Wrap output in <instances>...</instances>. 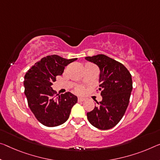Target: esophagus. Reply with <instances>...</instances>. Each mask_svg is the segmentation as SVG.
Instances as JSON below:
<instances>
[{
	"mask_svg": "<svg viewBox=\"0 0 160 160\" xmlns=\"http://www.w3.org/2000/svg\"><path fill=\"white\" fill-rule=\"evenodd\" d=\"M85 100V98H78V101L79 102H84V101Z\"/></svg>",
	"mask_w": 160,
	"mask_h": 160,
	"instance_id": "1",
	"label": "esophagus"
}]
</instances>
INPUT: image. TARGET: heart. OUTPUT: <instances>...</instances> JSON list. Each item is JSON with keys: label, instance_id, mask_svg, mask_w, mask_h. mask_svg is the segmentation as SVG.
<instances>
[{"label": "heart", "instance_id": "b5f03b06", "mask_svg": "<svg viewBox=\"0 0 160 160\" xmlns=\"http://www.w3.org/2000/svg\"><path fill=\"white\" fill-rule=\"evenodd\" d=\"M75 92L78 94V95H82L85 92V88L82 85H78L75 88Z\"/></svg>", "mask_w": 160, "mask_h": 160}]
</instances>
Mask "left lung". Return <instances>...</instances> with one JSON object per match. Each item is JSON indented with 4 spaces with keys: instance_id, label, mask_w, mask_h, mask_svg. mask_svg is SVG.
Masks as SVG:
<instances>
[{
    "instance_id": "obj_1",
    "label": "left lung",
    "mask_w": 160,
    "mask_h": 160,
    "mask_svg": "<svg viewBox=\"0 0 160 160\" xmlns=\"http://www.w3.org/2000/svg\"><path fill=\"white\" fill-rule=\"evenodd\" d=\"M100 68V90L102 100L87 113L91 125L100 130H109L121 120L130 102L132 80L129 70L105 55L86 57Z\"/></svg>"
}]
</instances>
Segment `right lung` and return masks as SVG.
Segmentation results:
<instances>
[{
    "mask_svg": "<svg viewBox=\"0 0 160 160\" xmlns=\"http://www.w3.org/2000/svg\"><path fill=\"white\" fill-rule=\"evenodd\" d=\"M77 60L48 55L35 63L25 75L24 92L28 104L37 120L45 126L56 127L66 122L71 108L78 102V98L71 92L60 95L51 88L65 67Z\"/></svg>",
    "mask_w": 160,
    "mask_h": 160,
    "instance_id": "obj_1",
    "label": "right lung"
}]
</instances>
